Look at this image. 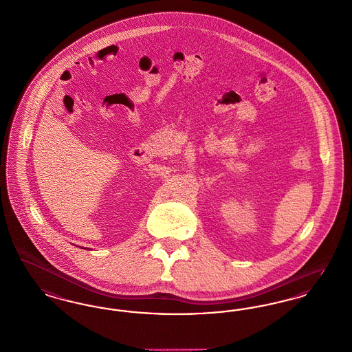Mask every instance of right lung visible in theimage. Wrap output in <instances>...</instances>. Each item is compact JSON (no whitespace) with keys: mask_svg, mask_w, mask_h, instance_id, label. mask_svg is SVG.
<instances>
[{"mask_svg":"<svg viewBox=\"0 0 352 352\" xmlns=\"http://www.w3.org/2000/svg\"><path fill=\"white\" fill-rule=\"evenodd\" d=\"M81 248H85V250H92V248H87V247H81Z\"/></svg>","mask_w":352,"mask_h":352,"instance_id":"right-lung-1","label":"right lung"}]
</instances>
